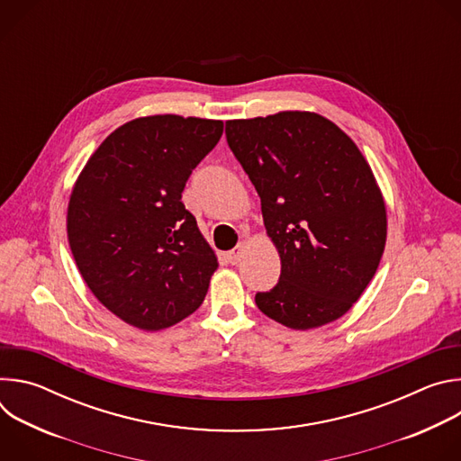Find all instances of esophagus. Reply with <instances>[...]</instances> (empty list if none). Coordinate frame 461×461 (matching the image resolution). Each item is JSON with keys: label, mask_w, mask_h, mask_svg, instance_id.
I'll return each instance as SVG.
<instances>
[{"label": "esophagus", "mask_w": 461, "mask_h": 461, "mask_svg": "<svg viewBox=\"0 0 461 461\" xmlns=\"http://www.w3.org/2000/svg\"><path fill=\"white\" fill-rule=\"evenodd\" d=\"M242 249H244V246H242V244H239L237 248H233L231 251H228V253H226L228 262H231V265H237V262H239V260H240V257H242Z\"/></svg>", "instance_id": "1"}]
</instances>
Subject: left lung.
Instances as JSON below:
<instances>
[{"instance_id": "8db88e82", "label": "left lung", "mask_w": 461, "mask_h": 461, "mask_svg": "<svg viewBox=\"0 0 461 461\" xmlns=\"http://www.w3.org/2000/svg\"><path fill=\"white\" fill-rule=\"evenodd\" d=\"M226 140L281 255L279 283L255 304L294 330L339 319L372 281L386 240L384 203L361 151L306 111L230 120Z\"/></svg>"}]
</instances>
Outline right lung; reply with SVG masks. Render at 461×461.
Wrapping results in <instances>:
<instances>
[{
	"mask_svg": "<svg viewBox=\"0 0 461 461\" xmlns=\"http://www.w3.org/2000/svg\"><path fill=\"white\" fill-rule=\"evenodd\" d=\"M222 129L176 114L131 120L102 142L71 193L68 237L84 281L140 330L193 313L219 267L180 199Z\"/></svg>",
	"mask_w": 461,
	"mask_h": 461,
	"instance_id": "1",
	"label": "right lung"
}]
</instances>
